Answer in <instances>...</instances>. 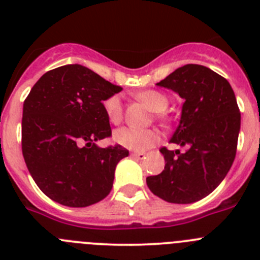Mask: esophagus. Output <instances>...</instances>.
I'll return each instance as SVG.
<instances>
[{"label": "esophagus", "mask_w": 260, "mask_h": 260, "mask_svg": "<svg viewBox=\"0 0 260 260\" xmlns=\"http://www.w3.org/2000/svg\"><path fill=\"white\" fill-rule=\"evenodd\" d=\"M132 156L134 158H138V160H143V158L146 157V153H143V152H133Z\"/></svg>", "instance_id": "esophagus-1"}]
</instances>
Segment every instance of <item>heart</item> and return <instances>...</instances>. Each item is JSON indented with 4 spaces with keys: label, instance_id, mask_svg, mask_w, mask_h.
I'll return each instance as SVG.
<instances>
[{
    "label": "heart",
    "instance_id": "1",
    "mask_svg": "<svg viewBox=\"0 0 260 260\" xmlns=\"http://www.w3.org/2000/svg\"><path fill=\"white\" fill-rule=\"evenodd\" d=\"M137 98L143 102L152 112L161 113L168 108V98L157 91H143L137 93ZM104 110L112 123H118L122 117V102L118 95L108 98L104 102ZM113 141L127 150L143 152L150 150L160 141V135L155 130H135L132 127H121L113 134Z\"/></svg>",
    "mask_w": 260,
    "mask_h": 260
}]
</instances>
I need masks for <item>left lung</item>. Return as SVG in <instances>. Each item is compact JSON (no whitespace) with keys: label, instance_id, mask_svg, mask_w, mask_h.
<instances>
[{"label":"left lung","instance_id":"1","mask_svg":"<svg viewBox=\"0 0 260 260\" xmlns=\"http://www.w3.org/2000/svg\"><path fill=\"white\" fill-rule=\"evenodd\" d=\"M156 86L185 100L169 142L187 150L162 147L164 171L147 177V186L169 203H194L221 183L234 161L241 127L236 95L225 78L195 63L178 68Z\"/></svg>","mask_w":260,"mask_h":260}]
</instances>
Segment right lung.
<instances>
[{
  "instance_id": "obj_1",
  "label": "right lung",
  "mask_w": 260,
  "mask_h": 260,
  "mask_svg": "<svg viewBox=\"0 0 260 260\" xmlns=\"http://www.w3.org/2000/svg\"><path fill=\"white\" fill-rule=\"evenodd\" d=\"M121 91L78 63L48 71L32 87L23 104L22 152L52 201L87 207L110 192L117 164L128 151L96 142L112 133L103 103Z\"/></svg>"
}]
</instances>
